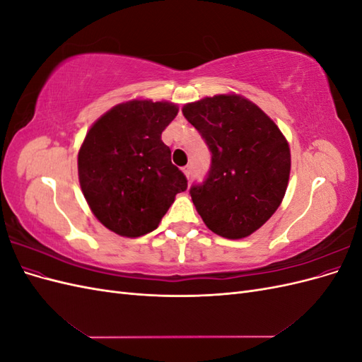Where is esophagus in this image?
I'll return each instance as SVG.
<instances>
[{
	"instance_id": "1",
	"label": "esophagus",
	"mask_w": 362,
	"mask_h": 362,
	"mask_svg": "<svg viewBox=\"0 0 362 362\" xmlns=\"http://www.w3.org/2000/svg\"><path fill=\"white\" fill-rule=\"evenodd\" d=\"M182 172H184L185 177L190 178V175H192V168H190V166H185V168H182Z\"/></svg>"
}]
</instances>
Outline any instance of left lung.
<instances>
[{
	"label": "left lung",
	"instance_id": "obj_1",
	"mask_svg": "<svg viewBox=\"0 0 362 362\" xmlns=\"http://www.w3.org/2000/svg\"><path fill=\"white\" fill-rule=\"evenodd\" d=\"M185 119L211 152L202 184L190 187L204 223L238 240L255 233L278 210L290 177V148L276 124L240 95L185 104Z\"/></svg>",
	"mask_w": 362,
	"mask_h": 362
}]
</instances>
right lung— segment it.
<instances>
[{"label":"right lung","mask_w":362,"mask_h":362,"mask_svg":"<svg viewBox=\"0 0 362 362\" xmlns=\"http://www.w3.org/2000/svg\"><path fill=\"white\" fill-rule=\"evenodd\" d=\"M178 107L134 100L113 107L87 133L78 152V178L92 213L122 237L145 235L158 226L185 175L172 164L161 133Z\"/></svg>","instance_id":"add662e5"}]
</instances>
